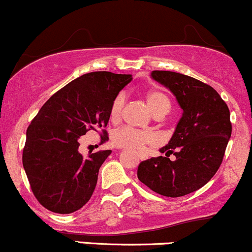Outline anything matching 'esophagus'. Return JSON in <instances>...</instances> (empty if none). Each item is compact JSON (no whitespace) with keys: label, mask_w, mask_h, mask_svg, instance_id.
I'll return each mask as SVG.
<instances>
[{"label":"esophagus","mask_w":252,"mask_h":252,"mask_svg":"<svg viewBox=\"0 0 252 252\" xmlns=\"http://www.w3.org/2000/svg\"><path fill=\"white\" fill-rule=\"evenodd\" d=\"M139 158L141 160H145V159H147V156H145V154H139Z\"/></svg>","instance_id":"1"}]
</instances>
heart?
Instances as JSON below:
<instances>
[{
	"label": "heart",
	"instance_id": "heart-1",
	"mask_svg": "<svg viewBox=\"0 0 252 252\" xmlns=\"http://www.w3.org/2000/svg\"><path fill=\"white\" fill-rule=\"evenodd\" d=\"M146 100H147L149 109L154 113V116H165L171 109L170 99L167 98L165 93H162L159 90L147 91ZM124 105H126V94L120 93V94L115 96L111 106H110V121L116 123V122L121 120L122 115H123ZM153 141L154 136L151 132L137 130V129L131 128V126H123V128L113 132L111 136V142L115 147L130 149V151H140V149H142L143 146L152 143Z\"/></svg>",
	"mask_w": 252,
	"mask_h": 252
}]
</instances>
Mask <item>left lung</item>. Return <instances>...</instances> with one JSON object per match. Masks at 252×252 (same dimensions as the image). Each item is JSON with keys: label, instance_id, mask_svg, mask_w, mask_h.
Wrapping results in <instances>:
<instances>
[{"label": "left lung", "instance_id": "1", "mask_svg": "<svg viewBox=\"0 0 252 252\" xmlns=\"http://www.w3.org/2000/svg\"><path fill=\"white\" fill-rule=\"evenodd\" d=\"M151 76L173 93L183 115L160 149L165 157L141 162L137 178L159 195L181 197L206 185L219 170L232 132L229 110L219 93L200 80L166 70H153ZM170 154L176 157L173 162Z\"/></svg>", "mask_w": 252, "mask_h": 252}]
</instances>
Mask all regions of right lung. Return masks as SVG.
<instances>
[{
	"label": "right lung",
	"mask_w": 252,
	"mask_h": 252,
	"mask_svg": "<svg viewBox=\"0 0 252 252\" xmlns=\"http://www.w3.org/2000/svg\"><path fill=\"white\" fill-rule=\"evenodd\" d=\"M131 75L111 71L84 74L57 91L41 106L26 131L23 165L35 198L49 211L69 214L92 196L99 168L111 151L84 157L79 139L90 130H104L115 96Z\"/></svg>",
	"instance_id": "add662e5"
}]
</instances>
